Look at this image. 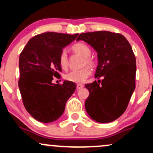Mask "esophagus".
I'll use <instances>...</instances> for the list:
<instances>
[{"mask_svg":"<svg viewBox=\"0 0 153 153\" xmlns=\"http://www.w3.org/2000/svg\"><path fill=\"white\" fill-rule=\"evenodd\" d=\"M82 88H83V85H82V84H77L76 85V88L79 90V89H81Z\"/></svg>","mask_w":153,"mask_h":153,"instance_id":"34e87169","label":"esophagus"}]
</instances>
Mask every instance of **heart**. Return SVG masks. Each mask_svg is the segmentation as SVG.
<instances>
[{"label":"heart","mask_w":153,"mask_h":153,"mask_svg":"<svg viewBox=\"0 0 153 153\" xmlns=\"http://www.w3.org/2000/svg\"><path fill=\"white\" fill-rule=\"evenodd\" d=\"M72 50L75 53L80 54L82 57H84V60L82 62V65H88L90 67H94L95 65L94 60L92 57H91V50L90 47L85 44L82 42H78L72 46ZM59 63L61 68L63 70H66L69 64L68 60V56L67 51L65 50H62L59 54ZM91 69L89 67H84L82 69L78 71H73L70 72L69 73L65 75V78L68 81H71L75 83H82L86 80V79L91 75Z\"/></svg>","instance_id":"b5f03b06"}]
</instances>
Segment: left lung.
<instances>
[{
  "label": "left lung",
  "instance_id": "8db88e82",
  "mask_svg": "<svg viewBox=\"0 0 153 153\" xmlns=\"http://www.w3.org/2000/svg\"><path fill=\"white\" fill-rule=\"evenodd\" d=\"M82 40L97 52L95 80L85 84L89 96L85 102L87 113L99 123L118 119L127 109L135 89L136 59L130 44L119 33L101 31L80 34Z\"/></svg>",
  "mask_w": 153,
  "mask_h": 153
}]
</instances>
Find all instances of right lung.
Here are the masks:
<instances>
[{"instance_id": "obj_1", "label": "right lung", "mask_w": 153, "mask_h": 153, "mask_svg": "<svg viewBox=\"0 0 153 153\" xmlns=\"http://www.w3.org/2000/svg\"><path fill=\"white\" fill-rule=\"evenodd\" d=\"M73 35L57 32L37 34L26 44L19 57V88L25 108L33 118L52 122L62 116L67 101L74 93V82L65 80L52 83L59 78V63L62 49L74 41Z\"/></svg>"}]
</instances>
